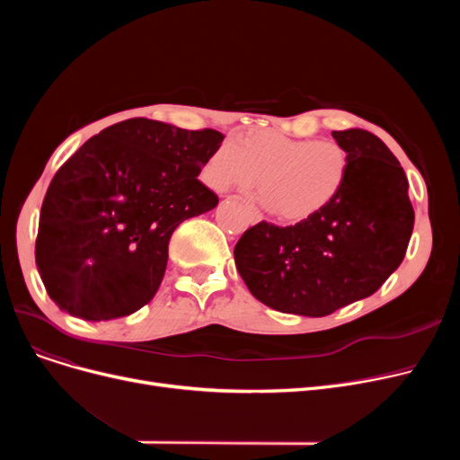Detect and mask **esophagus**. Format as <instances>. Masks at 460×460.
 <instances>
[{"label": "esophagus", "instance_id": "esophagus-1", "mask_svg": "<svg viewBox=\"0 0 460 460\" xmlns=\"http://www.w3.org/2000/svg\"><path fill=\"white\" fill-rule=\"evenodd\" d=\"M246 210H248V214H250V222H252V224H259V222H261V214H259V210H257L253 205H248V203H246Z\"/></svg>", "mask_w": 460, "mask_h": 460}]
</instances>
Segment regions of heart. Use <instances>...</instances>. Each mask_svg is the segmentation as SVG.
Segmentation results:
<instances>
[{"label": "heart", "instance_id": "obj_1", "mask_svg": "<svg viewBox=\"0 0 460 460\" xmlns=\"http://www.w3.org/2000/svg\"><path fill=\"white\" fill-rule=\"evenodd\" d=\"M350 167V153L337 141L257 130L217 145L205 162L203 179L224 191L248 190L261 176L262 203L283 222H304L340 198Z\"/></svg>", "mask_w": 460, "mask_h": 460}]
</instances>
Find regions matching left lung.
Wrapping results in <instances>:
<instances>
[{
    "label": "left lung",
    "instance_id": "left-lung-1",
    "mask_svg": "<svg viewBox=\"0 0 460 460\" xmlns=\"http://www.w3.org/2000/svg\"><path fill=\"white\" fill-rule=\"evenodd\" d=\"M352 167L340 198L295 226L261 222L234 246L250 293L272 309L324 317L376 293L404 259L414 208L399 160L375 134L332 132Z\"/></svg>",
    "mask_w": 460,
    "mask_h": 460
}]
</instances>
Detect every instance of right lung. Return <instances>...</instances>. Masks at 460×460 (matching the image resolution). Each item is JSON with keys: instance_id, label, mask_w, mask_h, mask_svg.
I'll use <instances>...</instances> for the list:
<instances>
[{"instance_id": "obj_1", "label": "right lung", "mask_w": 460, "mask_h": 460, "mask_svg": "<svg viewBox=\"0 0 460 460\" xmlns=\"http://www.w3.org/2000/svg\"><path fill=\"white\" fill-rule=\"evenodd\" d=\"M224 134L136 117L87 139L42 201L35 261L50 298L85 321L127 317L162 283L167 246L217 205L198 175Z\"/></svg>"}]
</instances>
